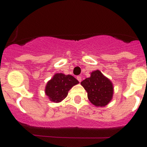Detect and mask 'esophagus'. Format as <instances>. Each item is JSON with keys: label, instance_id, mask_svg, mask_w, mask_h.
<instances>
[{"label": "esophagus", "instance_id": "1", "mask_svg": "<svg viewBox=\"0 0 147 147\" xmlns=\"http://www.w3.org/2000/svg\"><path fill=\"white\" fill-rule=\"evenodd\" d=\"M76 79H77V80L79 82H82V77H81V76H77V77H76Z\"/></svg>", "mask_w": 147, "mask_h": 147}]
</instances>
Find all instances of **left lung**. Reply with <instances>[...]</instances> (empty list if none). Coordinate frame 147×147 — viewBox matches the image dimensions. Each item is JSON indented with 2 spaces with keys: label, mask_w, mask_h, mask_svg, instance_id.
<instances>
[{
  "label": "left lung",
  "mask_w": 147,
  "mask_h": 147,
  "mask_svg": "<svg viewBox=\"0 0 147 147\" xmlns=\"http://www.w3.org/2000/svg\"><path fill=\"white\" fill-rule=\"evenodd\" d=\"M81 85L88 93L90 102L96 107H105L113 98L112 82L98 70L93 71L90 77L83 80Z\"/></svg>",
  "instance_id": "obj_1"
}]
</instances>
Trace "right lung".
<instances>
[{
  "mask_svg": "<svg viewBox=\"0 0 147 147\" xmlns=\"http://www.w3.org/2000/svg\"><path fill=\"white\" fill-rule=\"evenodd\" d=\"M78 83L79 81L71 75H65L62 73L56 74L48 82L45 93L51 102L57 103L65 99L70 89Z\"/></svg>",
  "mask_w": 147,
  "mask_h": 147,
  "instance_id": "obj_1",
  "label": "right lung"
}]
</instances>
